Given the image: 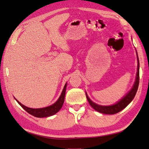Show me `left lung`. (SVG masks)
<instances>
[{
	"label": "left lung",
	"mask_w": 149,
	"mask_h": 149,
	"mask_svg": "<svg viewBox=\"0 0 149 149\" xmlns=\"http://www.w3.org/2000/svg\"><path fill=\"white\" fill-rule=\"evenodd\" d=\"M137 57V69L136 73V77H135V81L134 84V86L128 92L126 93V95L124 96L121 100H120L118 102H116L115 104H113L112 105L109 106H103L100 105L98 104H96L94 102L90 100V97H88L87 93L86 92V98L89 102L90 105L92 106L93 109H94L95 111L100 112L101 113L106 114H114L118 113V112L121 111L125 109L129 104L132 102V101L134 100L135 94H136L137 91L139 86V57H138L137 52L136 51Z\"/></svg>",
	"instance_id": "obj_1"
}]
</instances>
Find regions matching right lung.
Instances as JSON below:
<instances>
[{"mask_svg":"<svg viewBox=\"0 0 149 149\" xmlns=\"http://www.w3.org/2000/svg\"><path fill=\"white\" fill-rule=\"evenodd\" d=\"M66 88H67V83L65 84L63 89L62 92L60 95L59 97L58 98L56 102L52 105L46 107L44 108H40V109H32L27 107L25 105H22L19 101H17L15 97V100H16L17 102L19 104V105L22 107L29 113L31 115H33L37 118H43V117H48L54 115V114H56L60 109H61L64 103L65 100V92H66Z\"/></svg>","mask_w":149,"mask_h":149,"instance_id":"1","label":"right lung"}]
</instances>
